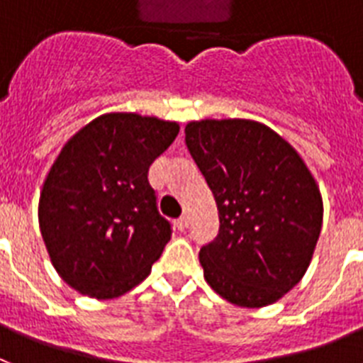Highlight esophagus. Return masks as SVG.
Segmentation results:
<instances>
[{"label":"esophagus","instance_id":"1","mask_svg":"<svg viewBox=\"0 0 363 363\" xmlns=\"http://www.w3.org/2000/svg\"><path fill=\"white\" fill-rule=\"evenodd\" d=\"M175 225H177V228H179V230H184V228H188V225H190V218H188L186 214L181 216V218L175 221Z\"/></svg>","mask_w":363,"mask_h":363}]
</instances>
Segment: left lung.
Masks as SVG:
<instances>
[{
	"mask_svg": "<svg viewBox=\"0 0 363 363\" xmlns=\"http://www.w3.org/2000/svg\"><path fill=\"white\" fill-rule=\"evenodd\" d=\"M184 135L219 212L218 236L199 251L206 282L236 306L273 304L303 279L321 233L312 173L258 121H190Z\"/></svg>",
	"mask_w": 363,
	"mask_h": 363,
	"instance_id": "left-lung-1",
	"label": "left lung"
}]
</instances>
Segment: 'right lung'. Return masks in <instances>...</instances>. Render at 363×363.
Returning <instances> with one entry per match:
<instances>
[{"label":"right lung","instance_id":"1","mask_svg":"<svg viewBox=\"0 0 363 363\" xmlns=\"http://www.w3.org/2000/svg\"><path fill=\"white\" fill-rule=\"evenodd\" d=\"M179 135L175 121L103 114L66 142L38 203L55 269L79 294L114 299L151 273L172 238L149 166Z\"/></svg>","mask_w":363,"mask_h":363}]
</instances>
